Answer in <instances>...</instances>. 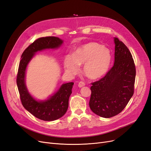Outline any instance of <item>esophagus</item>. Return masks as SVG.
Instances as JSON below:
<instances>
[{
  "label": "esophagus",
  "instance_id": "obj_1",
  "mask_svg": "<svg viewBox=\"0 0 151 151\" xmlns=\"http://www.w3.org/2000/svg\"><path fill=\"white\" fill-rule=\"evenodd\" d=\"M84 86H85V83H84V82H83V81L79 82V84H78V87H79V88H83V87Z\"/></svg>",
  "mask_w": 151,
  "mask_h": 151
}]
</instances>
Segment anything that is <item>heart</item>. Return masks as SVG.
I'll use <instances>...</instances> for the list:
<instances>
[{"instance_id":"heart-1","label":"heart","mask_w":151,"mask_h":151,"mask_svg":"<svg viewBox=\"0 0 151 151\" xmlns=\"http://www.w3.org/2000/svg\"><path fill=\"white\" fill-rule=\"evenodd\" d=\"M111 60L110 51L97 42H89L76 48L73 55H68L64 60L65 70L76 74L79 65L83 64V70L91 79L101 78L107 72Z\"/></svg>"}]
</instances>
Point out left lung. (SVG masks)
I'll return each mask as SVG.
<instances>
[{
    "label": "left lung",
    "mask_w": 151,
    "mask_h": 151,
    "mask_svg": "<svg viewBox=\"0 0 151 151\" xmlns=\"http://www.w3.org/2000/svg\"><path fill=\"white\" fill-rule=\"evenodd\" d=\"M114 43L113 66L91 87L89 107L93 113L103 118H111L122 112L134 92L136 70L132 54L117 38H114Z\"/></svg>",
    "instance_id": "1"
}]
</instances>
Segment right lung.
<instances>
[{"label": "right lung", "mask_w": 151, "mask_h": 151, "mask_svg": "<svg viewBox=\"0 0 151 151\" xmlns=\"http://www.w3.org/2000/svg\"><path fill=\"white\" fill-rule=\"evenodd\" d=\"M63 43L62 39L54 36L38 38L24 50L19 62L16 82L22 104L33 116L44 121L55 120L65 115L74 83L63 84L57 92L48 99L39 101L32 96L26 88V68L36 52L46 49H57Z\"/></svg>", "instance_id": "1"}]
</instances>
